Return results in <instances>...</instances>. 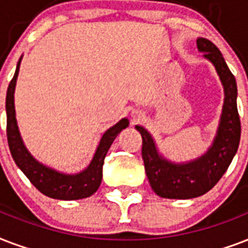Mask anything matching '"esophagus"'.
Listing matches in <instances>:
<instances>
[{
	"mask_svg": "<svg viewBox=\"0 0 248 248\" xmlns=\"http://www.w3.org/2000/svg\"><path fill=\"white\" fill-rule=\"evenodd\" d=\"M134 118H140V116H138V115H137V116H134Z\"/></svg>",
	"mask_w": 248,
	"mask_h": 248,
	"instance_id": "esophagus-1",
	"label": "esophagus"
}]
</instances>
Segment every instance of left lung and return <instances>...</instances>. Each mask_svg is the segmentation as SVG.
Segmentation results:
<instances>
[{"instance_id":"1","label":"left lung","mask_w":248,"mask_h":248,"mask_svg":"<svg viewBox=\"0 0 248 248\" xmlns=\"http://www.w3.org/2000/svg\"><path fill=\"white\" fill-rule=\"evenodd\" d=\"M197 47L204 58L214 63L225 90L217 136L207 154L186 164H173L158 154L150 133L142 126H136L142 136V159L149 182L155 194L168 199H190L210 191L230 166L241 140L235 78L210 40L198 38Z\"/></svg>"}]
</instances>
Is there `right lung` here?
I'll return each mask as SVG.
<instances>
[{"instance_id": "1", "label": "right lung", "mask_w": 248, "mask_h": 248, "mask_svg": "<svg viewBox=\"0 0 248 248\" xmlns=\"http://www.w3.org/2000/svg\"><path fill=\"white\" fill-rule=\"evenodd\" d=\"M19 59L14 78H11L6 94V134L9 149L16 166L23 170L32 185L44 195L61 201H76L93 195L102 181V167L110 146L124 128L129 125L128 119H122L118 124L103 134L93 160L85 170L78 174H63L42 166L28 153L19 134L14 108V90L19 74Z\"/></svg>"}]
</instances>
